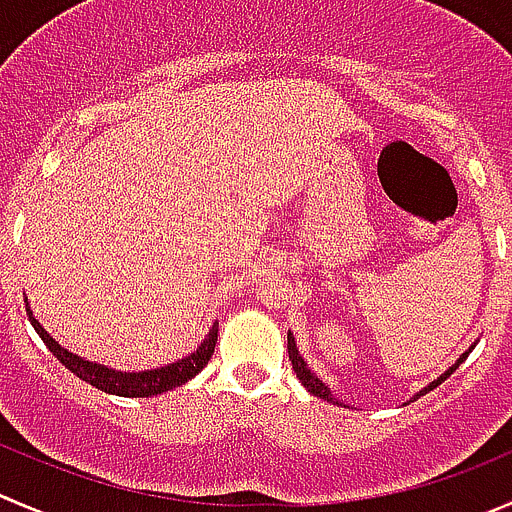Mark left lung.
<instances>
[{
    "instance_id": "obj_1",
    "label": "left lung",
    "mask_w": 512,
    "mask_h": 512,
    "mask_svg": "<svg viewBox=\"0 0 512 512\" xmlns=\"http://www.w3.org/2000/svg\"><path fill=\"white\" fill-rule=\"evenodd\" d=\"M475 345H478V340H475L473 345H470L468 350H465L463 355H460L458 360H455V365H450L448 370H445L443 375L438 377V380H433V382H430V385H425V388L420 390V393H415L413 398H410V403H413V400H418L420 395H425V393H430V390H435V388H438L440 382H445V380H448V377L453 375V372L458 370L460 365H463V360H465V357L470 355V352H473V347H475ZM287 352H290L292 370H295L297 380H300L302 385H305V388H307V393H312V395H315V398H320V400H327V403H335V405H340V403H337V398H335V395H332V390L327 388L325 382H322L320 377H317L315 372L310 370V367H307L305 357H302V355H300V350H297V342H295V335H292V332H287Z\"/></svg>"
}]
</instances>
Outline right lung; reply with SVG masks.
<instances>
[{
  "label": "right lung",
  "instance_id": "1",
  "mask_svg": "<svg viewBox=\"0 0 512 512\" xmlns=\"http://www.w3.org/2000/svg\"><path fill=\"white\" fill-rule=\"evenodd\" d=\"M27 302V297H24ZM27 315L29 322L34 325L37 335L42 337L44 345L49 347L54 357L62 362L67 370H72L79 380L89 382L92 388L102 390V393L119 395V398H152V395H162L172 388H180L187 380L202 372V367L210 362L212 352H215L217 345V330H220V322L212 325V330L207 332V337L202 340V345L197 347L195 352H190L182 360L170 362V365L155 367V370H142V372H127V370H114L109 365H99V362L87 360V357L77 355V352L67 350V347L59 345L42 325H39L37 317L32 315V307L27 302Z\"/></svg>",
  "mask_w": 512,
  "mask_h": 512
}]
</instances>
